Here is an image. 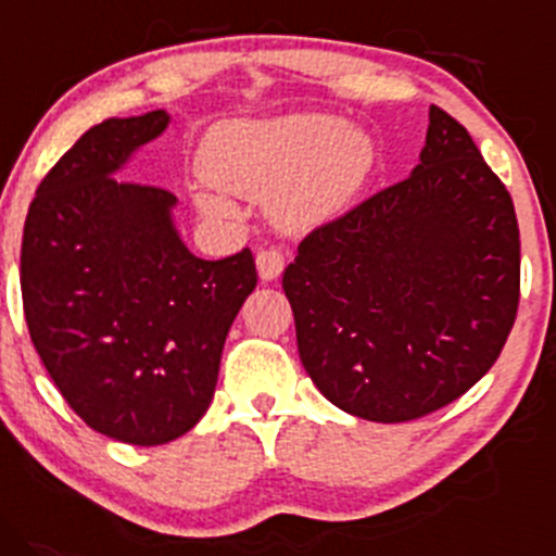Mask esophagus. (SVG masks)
I'll return each mask as SVG.
<instances>
[{"label":"esophagus","mask_w":556,"mask_h":556,"mask_svg":"<svg viewBox=\"0 0 556 556\" xmlns=\"http://www.w3.org/2000/svg\"><path fill=\"white\" fill-rule=\"evenodd\" d=\"M286 267V257L280 249H260L257 252V270L262 280H276Z\"/></svg>","instance_id":"obj_1"}]
</instances>
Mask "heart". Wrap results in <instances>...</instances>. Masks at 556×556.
<instances>
[{
	"label": "heart",
	"mask_w": 556,
	"mask_h": 556,
	"mask_svg": "<svg viewBox=\"0 0 556 556\" xmlns=\"http://www.w3.org/2000/svg\"><path fill=\"white\" fill-rule=\"evenodd\" d=\"M210 180L249 197H278L276 212L309 228L344 212L376 167V143L328 115H289L262 123H223L204 141ZM220 210L215 197H202Z\"/></svg>",
	"instance_id": "b5f03b06"
}]
</instances>
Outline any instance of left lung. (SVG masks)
Segmentation results:
<instances>
[{"instance_id": "obj_1", "label": "left lung", "mask_w": 556, "mask_h": 556, "mask_svg": "<svg viewBox=\"0 0 556 556\" xmlns=\"http://www.w3.org/2000/svg\"><path fill=\"white\" fill-rule=\"evenodd\" d=\"M304 370L362 420L407 422L470 391L520 304V228L507 186L446 110L420 165L304 236L286 267Z\"/></svg>"}]
</instances>
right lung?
I'll list each match as a JSON object with an SVG mask.
<instances>
[{"label":"right lung","mask_w":556,"mask_h":556,"mask_svg":"<svg viewBox=\"0 0 556 556\" xmlns=\"http://www.w3.org/2000/svg\"><path fill=\"white\" fill-rule=\"evenodd\" d=\"M167 121L154 110L86 130L36 189L21 249L23 312L49 378L86 426L134 446L202 420L257 286L249 249L199 260L173 228L170 191L112 178Z\"/></svg>","instance_id":"right-lung-1"}]
</instances>
